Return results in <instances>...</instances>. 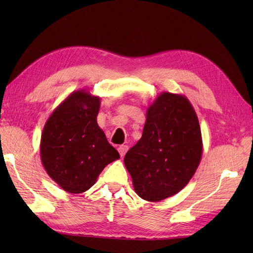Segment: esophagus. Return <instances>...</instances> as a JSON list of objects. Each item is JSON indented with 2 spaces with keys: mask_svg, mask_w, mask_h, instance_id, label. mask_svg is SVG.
<instances>
[{
  "mask_svg": "<svg viewBox=\"0 0 253 253\" xmlns=\"http://www.w3.org/2000/svg\"><path fill=\"white\" fill-rule=\"evenodd\" d=\"M117 150H118V152H120L121 157H124V155H125L126 152H127L128 147H127V146H120V147H118Z\"/></svg>",
  "mask_w": 253,
  "mask_h": 253,
  "instance_id": "esophagus-1",
  "label": "esophagus"
}]
</instances>
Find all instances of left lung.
Returning <instances> with one entry per match:
<instances>
[{
    "label": "left lung",
    "instance_id": "1",
    "mask_svg": "<svg viewBox=\"0 0 253 253\" xmlns=\"http://www.w3.org/2000/svg\"><path fill=\"white\" fill-rule=\"evenodd\" d=\"M146 116L142 137L124 163L137 195L158 202L179 192L195 175L202 157L201 129L182 94L160 93Z\"/></svg>",
    "mask_w": 253,
    "mask_h": 253
}]
</instances>
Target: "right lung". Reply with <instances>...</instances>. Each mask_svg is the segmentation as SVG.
<instances>
[{
    "mask_svg": "<svg viewBox=\"0 0 253 253\" xmlns=\"http://www.w3.org/2000/svg\"><path fill=\"white\" fill-rule=\"evenodd\" d=\"M101 99L90 91L69 94L47 118L40 141V158L47 175L68 193L92 187L120 153L96 123Z\"/></svg>",
    "mask_w": 253,
    "mask_h": 253,
    "instance_id": "right-lung-1",
    "label": "right lung"
}]
</instances>
